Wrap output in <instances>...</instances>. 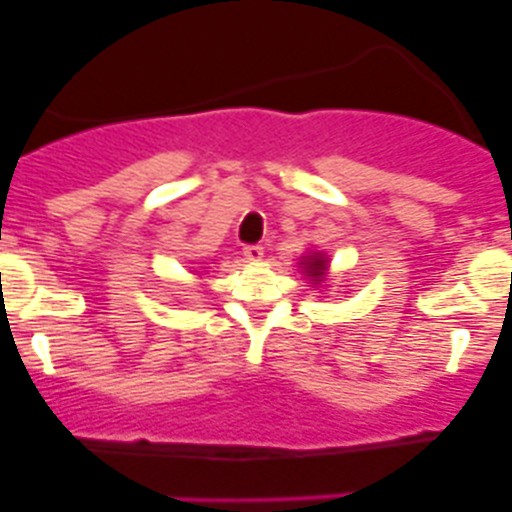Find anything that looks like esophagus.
<instances>
[{"label": "esophagus", "instance_id": "1", "mask_svg": "<svg viewBox=\"0 0 512 512\" xmlns=\"http://www.w3.org/2000/svg\"><path fill=\"white\" fill-rule=\"evenodd\" d=\"M242 255H245V260H250V262H260L262 257H265V247H262V245H247L245 250H242Z\"/></svg>", "mask_w": 512, "mask_h": 512}]
</instances>
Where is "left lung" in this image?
Wrapping results in <instances>:
<instances>
[{
	"label": "left lung",
	"mask_w": 512,
	"mask_h": 512,
	"mask_svg": "<svg viewBox=\"0 0 512 512\" xmlns=\"http://www.w3.org/2000/svg\"><path fill=\"white\" fill-rule=\"evenodd\" d=\"M299 267H302L304 275H307V280L312 282V285H322L324 277H327L329 260L324 252H309V255H304L302 260H299Z\"/></svg>",
	"instance_id": "obj_1"
}]
</instances>
